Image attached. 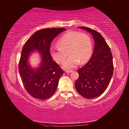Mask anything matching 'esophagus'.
<instances>
[{"label": "esophagus", "instance_id": "esophagus-1", "mask_svg": "<svg viewBox=\"0 0 129 129\" xmlns=\"http://www.w3.org/2000/svg\"><path fill=\"white\" fill-rule=\"evenodd\" d=\"M73 71L72 70H66V72L67 73H71Z\"/></svg>", "mask_w": 129, "mask_h": 129}]
</instances>
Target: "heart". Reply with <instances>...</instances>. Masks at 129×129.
Here are the masks:
<instances>
[{
	"label": "heart",
	"instance_id": "b5f03b06",
	"mask_svg": "<svg viewBox=\"0 0 129 129\" xmlns=\"http://www.w3.org/2000/svg\"><path fill=\"white\" fill-rule=\"evenodd\" d=\"M59 47H52L50 54L58 63L63 62L68 55V59L63 63L65 68H75L79 64L86 62L90 57L92 52V44L90 38L84 33L71 31L63 35L57 41Z\"/></svg>",
	"mask_w": 129,
	"mask_h": 129
}]
</instances>
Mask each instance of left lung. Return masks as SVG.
Returning a JSON list of instances; mask_svg holds the SVG:
<instances>
[{
    "label": "left lung",
    "mask_w": 129,
    "mask_h": 129,
    "mask_svg": "<svg viewBox=\"0 0 129 129\" xmlns=\"http://www.w3.org/2000/svg\"><path fill=\"white\" fill-rule=\"evenodd\" d=\"M90 33L95 42L92 55L88 63L78 69L79 77L75 82L77 91L84 98L101 95L110 83L114 72L111 50L99 32L88 27H79Z\"/></svg>",
    "instance_id": "8db88e82"
}]
</instances>
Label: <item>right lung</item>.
<instances>
[{"label":"right lung","mask_w":129,"mask_h":129,"mask_svg":"<svg viewBox=\"0 0 129 129\" xmlns=\"http://www.w3.org/2000/svg\"><path fill=\"white\" fill-rule=\"evenodd\" d=\"M66 29L50 28L39 30L31 36L23 47L19 62V71L24 86L34 98L45 100L50 98L57 89L63 71L50 54L52 41ZM35 50L40 53L42 62L37 69L28 63L30 54Z\"/></svg>","instance_id":"add662e5"}]
</instances>
